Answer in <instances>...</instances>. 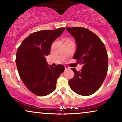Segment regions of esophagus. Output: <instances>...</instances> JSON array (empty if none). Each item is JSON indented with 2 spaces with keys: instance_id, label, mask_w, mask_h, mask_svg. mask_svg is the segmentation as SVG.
Returning <instances> with one entry per match:
<instances>
[{
  "instance_id": "34e87169",
  "label": "esophagus",
  "mask_w": 122,
  "mask_h": 122,
  "mask_svg": "<svg viewBox=\"0 0 122 122\" xmlns=\"http://www.w3.org/2000/svg\"><path fill=\"white\" fill-rule=\"evenodd\" d=\"M64 67H65V70H68V69H70L69 67L68 66H67V65H65V66H64Z\"/></svg>"
}]
</instances>
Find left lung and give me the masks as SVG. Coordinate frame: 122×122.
<instances>
[{
  "instance_id": "8db88e82",
  "label": "left lung",
  "mask_w": 122,
  "mask_h": 122,
  "mask_svg": "<svg viewBox=\"0 0 122 122\" xmlns=\"http://www.w3.org/2000/svg\"><path fill=\"white\" fill-rule=\"evenodd\" d=\"M75 38L77 50L73 59L83 66L79 71L71 68L75 76L69 81L71 89L77 94L89 96L100 88L107 73L108 58L102 40L89 29L84 27H67Z\"/></svg>"
}]
</instances>
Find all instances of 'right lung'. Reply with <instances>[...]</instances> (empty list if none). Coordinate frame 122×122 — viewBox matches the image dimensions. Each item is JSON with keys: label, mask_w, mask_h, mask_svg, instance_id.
<instances>
[{"label": "right lung", "mask_w": 122, "mask_h": 122, "mask_svg": "<svg viewBox=\"0 0 122 122\" xmlns=\"http://www.w3.org/2000/svg\"><path fill=\"white\" fill-rule=\"evenodd\" d=\"M65 27L41 30L31 33L18 48L16 62L19 75L31 92L39 96L50 94L56 88L57 80L64 72L62 65L49 66L46 56L51 45L62 34Z\"/></svg>", "instance_id": "obj_1"}]
</instances>
